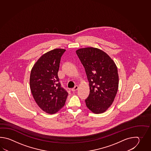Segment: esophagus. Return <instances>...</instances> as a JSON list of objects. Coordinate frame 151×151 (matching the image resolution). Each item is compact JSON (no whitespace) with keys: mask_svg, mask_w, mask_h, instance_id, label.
<instances>
[{"mask_svg":"<svg viewBox=\"0 0 151 151\" xmlns=\"http://www.w3.org/2000/svg\"><path fill=\"white\" fill-rule=\"evenodd\" d=\"M78 87H79L78 86V85H76V86H74V88H72V91H73V92H74V91H76V90H78Z\"/></svg>","mask_w":151,"mask_h":151,"instance_id":"obj_1","label":"esophagus"}]
</instances>
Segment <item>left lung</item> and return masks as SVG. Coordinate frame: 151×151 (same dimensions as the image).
<instances>
[{"label": "left lung", "instance_id": "1", "mask_svg": "<svg viewBox=\"0 0 151 151\" xmlns=\"http://www.w3.org/2000/svg\"><path fill=\"white\" fill-rule=\"evenodd\" d=\"M76 53L89 81L90 92L85 100L86 106L94 113L105 112L112 104L118 89L119 76L116 64L99 48H80Z\"/></svg>", "mask_w": 151, "mask_h": 151}]
</instances>
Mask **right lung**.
Segmentation results:
<instances>
[{"label":"right lung","mask_w":151,"mask_h":151,"mask_svg":"<svg viewBox=\"0 0 151 151\" xmlns=\"http://www.w3.org/2000/svg\"><path fill=\"white\" fill-rule=\"evenodd\" d=\"M66 50L56 48L42 55L32 68L29 85L32 96L41 109L54 114L64 106L68 93L58 76L61 56Z\"/></svg>","instance_id":"right-lung-1"}]
</instances>
